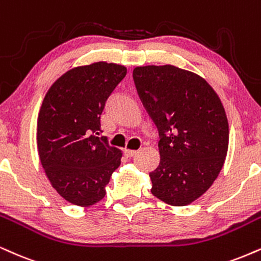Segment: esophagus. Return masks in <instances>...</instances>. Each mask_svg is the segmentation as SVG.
Masks as SVG:
<instances>
[{"label": "esophagus", "instance_id": "obj_1", "mask_svg": "<svg viewBox=\"0 0 261 261\" xmlns=\"http://www.w3.org/2000/svg\"><path fill=\"white\" fill-rule=\"evenodd\" d=\"M125 155L127 156V158H131V156H135L137 154V150H133V149H125L124 150Z\"/></svg>", "mask_w": 261, "mask_h": 261}]
</instances>
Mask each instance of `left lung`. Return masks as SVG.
I'll return each instance as SVG.
<instances>
[{
	"label": "left lung",
	"instance_id": "left-lung-1",
	"mask_svg": "<svg viewBox=\"0 0 261 261\" xmlns=\"http://www.w3.org/2000/svg\"><path fill=\"white\" fill-rule=\"evenodd\" d=\"M133 76L161 139V162L149 172L150 192L170 205H188L209 190L224 166V106L203 77L174 65L137 67Z\"/></svg>",
	"mask_w": 261,
	"mask_h": 261
}]
</instances>
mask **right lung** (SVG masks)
<instances>
[{
	"instance_id": "1",
	"label": "right lung",
	"mask_w": 261,
	"mask_h": 261,
	"mask_svg": "<svg viewBox=\"0 0 261 261\" xmlns=\"http://www.w3.org/2000/svg\"><path fill=\"white\" fill-rule=\"evenodd\" d=\"M125 75L126 68L114 63L76 67L43 98L36 134L41 164L53 188L75 205L99 202L120 165V149L97 135L107 100Z\"/></svg>"
}]
</instances>
